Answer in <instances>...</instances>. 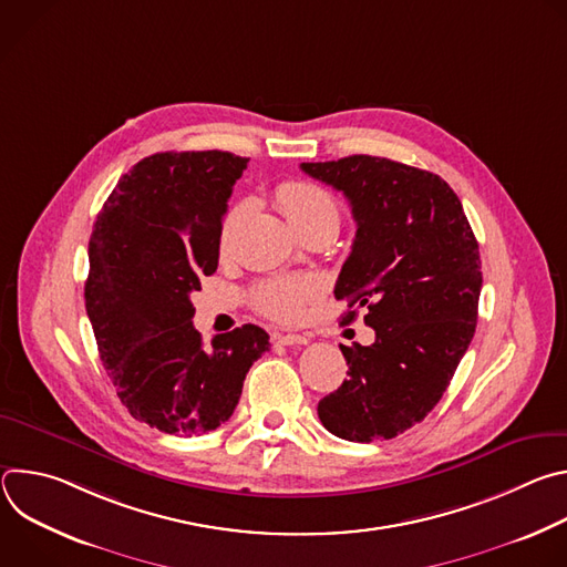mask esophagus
<instances>
[{
  "mask_svg": "<svg viewBox=\"0 0 567 567\" xmlns=\"http://www.w3.org/2000/svg\"><path fill=\"white\" fill-rule=\"evenodd\" d=\"M274 343H278V346H307L309 337H305V334H274Z\"/></svg>",
  "mask_w": 567,
  "mask_h": 567,
  "instance_id": "34e87169",
  "label": "esophagus"
}]
</instances>
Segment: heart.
I'll use <instances>...</instances> for the list:
<instances>
[{
	"label": "heart",
	"mask_w": 567,
	"mask_h": 567,
	"mask_svg": "<svg viewBox=\"0 0 567 567\" xmlns=\"http://www.w3.org/2000/svg\"><path fill=\"white\" fill-rule=\"evenodd\" d=\"M276 204L287 217V221L293 226V230L300 235L305 230L313 228H339V204L322 186L311 182L291 179L276 188ZM237 217V208H233L219 230V245L226 247V239L230 233V226ZM318 296V282L309 276L298 278H276L267 280L256 287L254 291V305L265 316L280 320V322H293L300 318L302 307Z\"/></svg>",
	"instance_id": "heart-1"
}]
</instances>
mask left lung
<instances>
[{
    "label": "left lung",
    "instance_id": "8db88e82",
    "mask_svg": "<svg viewBox=\"0 0 567 567\" xmlns=\"http://www.w3.org/2000/svg\"><path fill=\"white\" fill-rule=\"evenodd\" d=\"M341 190L357 221L334 296L343 322L365 307L372 346H341L348 379L318 401V417L350 442L392 440L422 422L446 392L477 322V239L451 186L383 156L300 164Z\"/></svg>",
    "mask_w": 567,
    "mask_h": 567
}]
</instances>
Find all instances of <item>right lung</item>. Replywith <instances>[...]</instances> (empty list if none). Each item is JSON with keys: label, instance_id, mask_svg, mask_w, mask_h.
Wrapping results in <instances>:
<instances>
[{"label": "right lung", "instance_id": "obj_1", "mask_svg": "<svg viewBox=\"0 0 567 567\" xmlns=\"http://www.w3.org/2000/svg\"><path fill=\"white\" fill-rule=\"evenodd\" d=\"M249 164L230 152H156L118 179L90 239L85 307L118 399L171 435H202L235 411L269 334L241 326L204 348L190 293L219 260L233 184Z\"/></svg>", "mask_w": 567, "mask_h": 567}]
</instances>
